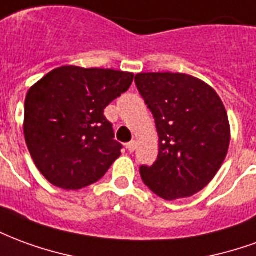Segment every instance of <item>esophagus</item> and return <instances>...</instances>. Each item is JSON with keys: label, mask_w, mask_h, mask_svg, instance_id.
<instances>
[{"label": "esophagus", "mask_w": 256, "mask_h": 256, "mask_svg": "<svg viewBox=\"0 0 256 256\" xmlns=\"http://www.w3.org/2000/svg\"><path fill=\"white\" fill-rule=\"evenodd\" d=\"M136 146H137V142H136V141H130L126 148L128 150V152H134V150H136Z\"/></svg>", "instance_id": "34e87169"}]
</instances>
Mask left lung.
<instances>
[{
	"mask_svg": "<svg viewBox=\"0 0 256 256\" xmlns=\"http://www.w3.org/2000/svg\"><path fill=\"white\" fill-rule=\"evenodd\" d=\"M136 84L159 134L158 159L140 167L142 181L164 200L193 196L215 177L229 150L224 102L210 84L188 74H137Z\"/></svg>",
	"mask_w": 256,
	"mask_h": 256,
	"instance_id": "left-lung-1",
	"label": "left lung"
}]
</instances>
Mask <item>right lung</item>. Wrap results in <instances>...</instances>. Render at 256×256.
<instances>
[{"label": "right lung", "mask_w": 256, "mask_h": 256, "mask_svg": "<svg viewBox=\"0 0 256 256\" xmlns=\"http://www.w3.org/2000/svg\"><path fill=\"white\" fill-rule=\"evenodd\" d=\"M134 74L64 66L31 86L24 138L32 160L54 186L76 190L97 182L120 156L122 144L104 110L128 92Z\"/></svg>", "instance_id": "add662e5"}]
</instances>
